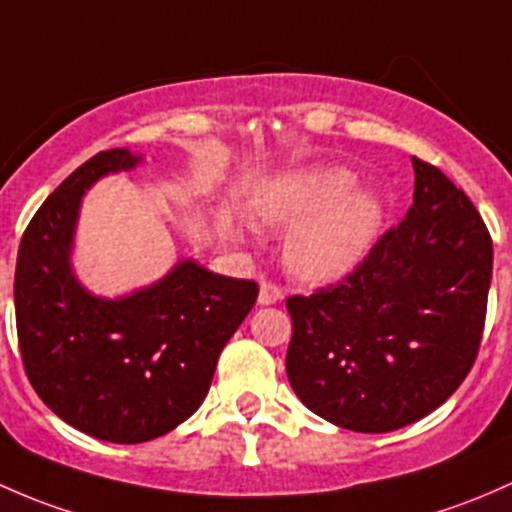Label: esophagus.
Wrapping results in <instances>:
<instances>
[{"instance_id": "obj_1", "label": "esophagus", "mask_w": 512, "mask_h": 512, "mask_svg": "<svg viewBox=\"0 0 512 512\" xmlns=\"http://www.w3.org/2000/svg\"><path fill=\"white\" fill-rule=\"evenodd\" d=\"M283 300V291L273 283H261V291H258V303L261 305H273Z\"/></svg>"}]
</instances>
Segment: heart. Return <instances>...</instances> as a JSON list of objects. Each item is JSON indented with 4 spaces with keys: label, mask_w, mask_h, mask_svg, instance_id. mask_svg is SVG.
Returning <instances> with one entry per match:
<instances>
[{
    "label": "heart",
    "mask_w": 512,
    "mask_h": 512,
    "mask_svg": "<svg viewBox=\"0 0 512 512\" xmlns=\"http://www.w3.org/2000/svg\"><path fill=\"white\" fill-rule=\"evenodd\" d=\"M357 182L350 167H300L258 184L246 199V212L258 226H291L283 258L295 278L330 283L365 261L387 217L382 194ZM217 229L231 241L246 236L244 224L229 212L217 214Z\"/></svg>",
    "instance_id": "heart-1"
}]
</instances>
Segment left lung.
<instances>
[{"mask_svg":"<svg viewBox=\"0 0 512 512\" xmlns=\"http://www.w3.org/2000/svg\"><path fill=\"white\" fill-rule=\"evenodd\" d=\"M414 204L340 283L286 300V372L313 414L362 434L414 424L466 379L481 345L493 244L439 167L412 157Z\"/></svg>","mask_w":512,"mask_h":512,"instance_id":"8db88e82","label":"left lung"}]
</instances>
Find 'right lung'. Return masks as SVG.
<instances>
[{
    "label": "right lung",
    "mask_w": 512,
    "mask_h": 512,
    "mask_svg": "<svg viewBox=\"0 0 512 512\" xmlns=\"http://www.w3.org/2000/svg\"><path fill=\"white\" fill-rule=\"evenodd\" d=\"M145 162L128 147L98 152L59 184L26 226L14 273L19 350L41 402L110 444L165 436L199 409L217 360L254 308V281L184 258L160 281L118 298L73 271L83 194Z\"/></svg>",
    "instance_id": "obj_1"
}]
</instances>
